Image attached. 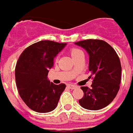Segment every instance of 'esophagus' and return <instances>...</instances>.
<instances>
[{"mask_svg": "<svg viewBox=\"0 0 133 133\" xmlns=\"http://www.w3.org/2000/svg\"><path fill=\"white\" fill-rule=\"evenodd\" d=\"M68 87L72 90L75 89V88H78L77 85H72V84H68Z\"/></svg>", "mask_w": 133, "mask_h": 133, "instance_id": "esophagus-1", "label": "esophagus"}]
</instances>
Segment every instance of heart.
<instances>
[{
  "label": "heart",
  "instance_id": "obj_1",
  "mask_svg": "<svg viewBox=\"0 0 133 133\" xmlns=\"http://www.w3.org/2000/svg\"><path fill=\"white\" fill-rule=\"evenodd\" d=\"M81 52H83V51L80 49H78V48H73V49L71 50V51H70V54H71V56L72 57H74L75 55H78V54H80Z\"/></svg>",
  "mask_w": 133,
  "mask_h": 133
}]
</instances>
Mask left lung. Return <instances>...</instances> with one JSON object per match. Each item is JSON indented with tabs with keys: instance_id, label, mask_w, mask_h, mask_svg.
<instances>
[{
	"instance_id": "left-lung-1",
	"label": "left lung",
	"mask_w": 133,
	"mask_h": 133,
	"mask_svg": "<svg viewBox=\"0 0 133 133\" xmlns=\"http://www.w3.org/2000/svg\"><path fill=\"white\" fill-rule=\"evenodd\" d=\"M75 44L88 52L90 77L94 75L91 88L81 87L84 95L79 103L88 110H100L114 100L120 89L122 71L120 58L115 50L102 40L88 39Z\"/></svg>"
}]
</instances>
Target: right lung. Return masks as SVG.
I'll return each mask as SVG.
<instances>
[{
  "label": "right lung",
  "mask_w": 133,
  "mask_h": 133,
  "mask_svg": "<svg viewBox=\"0 0 133 133\" xmlns=\"http://www.w3.org/2000/svg\"><path fill=\"white\" fill-rule=\"evenodd\" d=\"M66 45L41 41L23 50L16 63L15 75L19 95L26 105L38 112H48L57 107L66 85H55L48 79L54 58Z\"/></svg>",
  "instance_id": "obj_1"
}]
</instances>
